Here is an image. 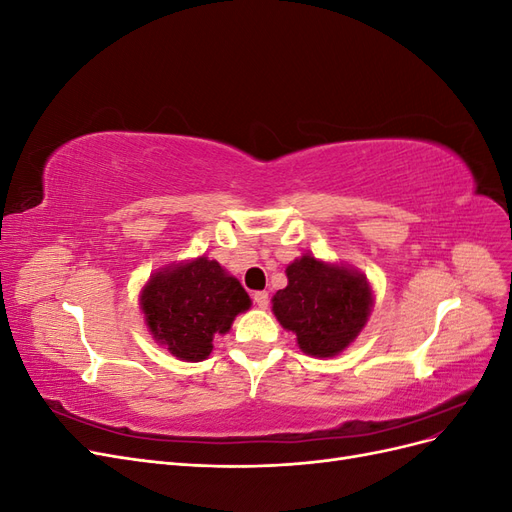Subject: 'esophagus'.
I'll return each instance as SVG.
<instances>
[{
  "instance_id": "esophagus-1",
  "label": "esophagus",
  "mask_w": 512,
  "mask_h": 512,
  "mask_svg": "<svg viewBox=\"0 0 512 512\" xmlns=\"http://www.w3.org/2000/svg\"><path fill=\"white\" fill-rule=\"evenodd\" d=\"M254 303H256L260 309H267V307H269V294H267L265 290L254 292Z\"/></svg>"
}]
</instances>
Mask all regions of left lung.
Here are the masks:
<instances>
[{
    "label": "left lung",
    "instance_id": "left-lung-1",
    "mask_svg": "<svg viewBox=\"0 0 512 512\" xmlns=\"http://www.w3.org/2000/svg\"><path fill=\"white\" fill-rule=\"evenodd\" d=\"M288 286L273 297V314L297 335L305 354L335 356L344 352L365 327L374 305L367 277L312 254L286 267Z\"/></svg>",
    "mask_w": 512,
    "mask_h": 512
}]
</instances>
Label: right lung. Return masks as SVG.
<instances>
[{
  "mask_svg": "<svg viewBox=\"0 0 512 512\" xmlns=\"http://www.w3.org/2000/svg\"><path fill=\"white\" fill-rule=\"evenodd\" d=\"M250 305L237 277L207 256L156 271L141 290L149 333L188 363L205 361L213 350V337L228 333L232 320Z\"/></svg>",
  "mask_w": 512,
  "mask_h": 512,
  "instance_id": "right-lung-1",
  "label": "right lung"
}]
</instances>
